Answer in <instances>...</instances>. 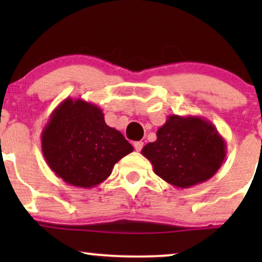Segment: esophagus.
<instances>
[{"mask_svg":"<svg viewBox=\"0 0 262 262\" xmlns=\"http://www.w3.org/2000/svg\"><path fill=\"white\" fill-rule=\"evenodd\" d=\"M133 145H134V149L137 150V151H140V150L143 149L144 143H143V141H135Z\"/></svg>","mask_w":262,"mask_h":262,"instance_id":"1","label":"esophagus"}]
</instances>
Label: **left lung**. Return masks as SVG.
<instances>
[{
	"label": "left lung",
	"mask_w": 262,
	"mask_h": 262,
	"mask_svg": "<svg viewBox=\"0 0 262 262\" xmlns=\"http://www.w3.org/2000/svg\"><path fill=\"white\" fill-rule=\"evenodd\" d=\"M141 150L154 172L179 188L202 183L223 164L227 145L212 122L197 116L171 114Z\"/></svg>",
	"instance_id": "left-lung-1"
}]
</instances>
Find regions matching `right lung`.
Masks as SVG:
<instances>
[{
  "label": "right lung",
  "mask_w": 262,
  "mask_h": 262,
  "mask_svg": "<svg viewBox=\"0 0 262 262\" xmlns=\"http://www.w3.org/2000/svg\"><path fill=\"white\" fill-rule=\"evenodd\" d=\"M41 151L48 166L66 183L92 188L112 173L133 146L121 132L106 124L100 107L66 98L41 132Z\"/></svg>",
  "instance_id": "right-lung-1"
}]
</instances>
